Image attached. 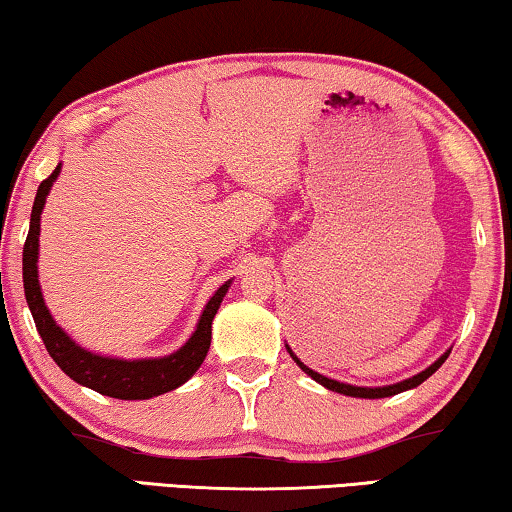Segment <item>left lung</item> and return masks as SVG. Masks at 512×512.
<instances>
[{
  "label": "left lung",
  "instance_id": "left-lung-1",
  "mask_svg": "<svg viewBox=\"0 0 512 512\" xmlns=\"http://www.w3.org/2000/svg\"><path fill=\"white\" fill-rule=\"evenodd\" d=\"M288 348V346H286ZM288 353H291V358L295 360V365H298L302 372L305 374H309L311 379H314L316 383H321V385H325V388L328 390H332V392H339V395H348V397H362V399H381V397H392V395H397V392H404V390H411V388H418V385L422 383V381H427L429 376H432L436 369H439L443 362H446V358L450 355V351H446L441 355L439 360L434 362V365H429L425 372H420V374H416V376H411V379H406V381H402V383H392V385H383V388H360V385H348V383H339V381H335V379H328V376H323V374H318V372H314V369H309L305 362H302L298 355H295L291 348H288Z\"/></svg>",
  "mask_w": 512,
  "mask_h": 512
}]
</instances>
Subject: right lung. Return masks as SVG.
Returning <instances> with one entry per match:
<instances>
[{
	"label": "right lung",
	"instance_id": "right-lung-1",
	"mask_svg": "<svg viewBox=\"0 0 512 512\" xmlns=\"http://www.w3.org/2000/svg\"><path fill=\"white\" fill-rule=\"evenodd\" d=\"M62 164H59L50 177L39 184L36 191L32 219H29V233L25 249H22V281H25V298L29 311H32L36 330L46 344L50 358H53L59 369L73 381L92 388L101 395L115 399H150L164 395L168 390L180 388L184 381H189L196 374V369L203 365L207 348L212 342V318L228 293L231 281H226L217 293L207 302L194 335L184 344L180 351L164 355V358H147V360H117L106 358V355H96L78 346L66 332L55 323L50 311L43 302L41 286H39V235H41V212L46 205V196L50 187L57 180Z\"/></svg>",
	"mask_w": 512,
	"mask_h": 512
}]
</instances>
